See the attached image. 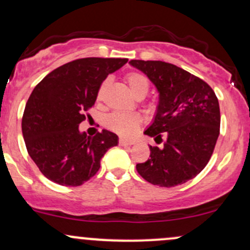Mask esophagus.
Returning a JSON list of instances; mask_svg holds the SVG:
<instances>
[{"label": "esophagus", "instance_id": "34e87169", "mask_svg": "<svg viewBox=\"0 0 250 250\" xmlns=\"http://www.w3.org/2000/svg\"><path fill=\"white\" fill-rule=\"evenodd\" d=\"M119 145H120V146H131V145H134V141H129V140H125V139H120L119 140Z\"/></svg>", "mask_w": 250, "mask_h": 250}]
</instances>
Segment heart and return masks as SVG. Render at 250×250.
<instances>
[{
	"mask_svg": "<svg viewBox=\"0 0 250 250\" xmlns=\"http://www.w3.org/2000/svg\"><path fill=\"white\" fill-rule=\"evenodd\" d=\"M125 79L131 92L136 97L144 98L147 95L148 90H149V79L144 73L128 72L125 76ZM109 85H110V79H104L102 84H101L100 90H98V101L103 100V96L105 94ZM142 122H144V119H142L141 115L125 114V112H112L105 119V125L109 129L121 136H125V138L134 135L139 130V128L141 127Z\"/></svg>",
	"mask_w": 250,
	"mask_h": 250,
	"instance_id": "obj_1",
	"label": "heart"
}]
</instances>
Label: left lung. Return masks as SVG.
<instances>
[{
    "label": "left lung",
    "mask_w": 250,
    "mask_h": 250,
    "mask_svg": "<svg viewBox=\"0 0 250 250\" xmlns=\"http://www.w3.org/2000/svg\"><path fill=\"white\" fill-rule=\"evenodd\" d=\"M153 82L160 96L154 122L145 134L164 141L149 146L150 159L136 171L153 185L173 188L193 179L209 163L219 135L218 100L208 83L160 60H130Z\"/></svg>",
    "instance_id": "1"
}]
</instances>
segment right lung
I'll list each match as a JSON object with an SVG mask.
<instances>
[{
  "instance_id": "right-lung-1",
  "label": "right lung",
  "mask_w": 250,
  "mask_h": 250,
  "mask_svg": "<svg viewBox=\"0 0 250 250\" xmlns=\"http://www.w3.org/2000/svg\"><path fill=\"white\" fill-rule=\"evenodd\" d=\"M125 58H82L49 72L29 96L22 116L27 152L39 171L62 186H79L97 173L101 159L117 145L108 130L90 138L78 125L95 105L101 84Z\"/></svg>"
}]
</instances>
